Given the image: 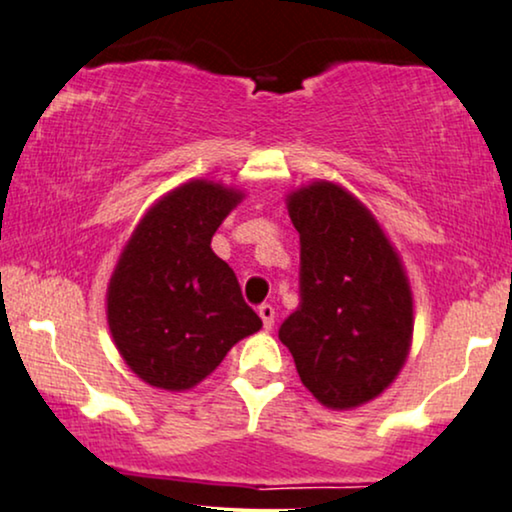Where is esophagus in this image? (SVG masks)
I'll return each mask as SVG.
<instances>
[{"mask_svg": "<svg viewBox=\"0 0 512 512\" xmlns=\"http://www.w3.org/2000/svg\"><path fill=\"white\" fill-rule=\"evenodd\" d=\"M258 315H261L265 331H270L272 327H275V308H272L270 303H263L261 308H258Z\"/></svg>", "mask_w": 512, "mask_h": 512, "instance_id": "esophagus-1", "label": "esophagus"}]
</instances>
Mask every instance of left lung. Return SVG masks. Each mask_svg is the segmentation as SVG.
I'll return each instance as SVG.
<instances>
[{"label":"left lung","instance_id":"8db88e82","mask_svg":"<svg viewBox=\"0 0 512 512\" xmlns=\"http://www.w3.org/2000/svg\"><path fill=\"white\" fill-rule=\"evenodd\" d=\"M301 240V308L280 327L303 386L329 409L376 400L400 376L414 336L402 258L367 204L331 181L287 195Z\"/></svg>","mask_w":512,"mask_h":512}]
</instances>
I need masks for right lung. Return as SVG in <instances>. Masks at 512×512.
<instances>
[{
    "label": "right lung",
    "instance_id": "right-lung-1",
    "mask_svg": "<svg viewBox=\"0 0 512 512\" xmlns=\"http://www.w3.org/2000/svg\"><path fill=\"white\" fill-rule=\"evenodd\" d=\"M244 192L192 178L159 197L126 240L108 284L119 355L152 388L183 393L263 327L211 237Z\"/></svg>",
    "mask_w": 512,
    "mask_h": 512
}]
</instances>
